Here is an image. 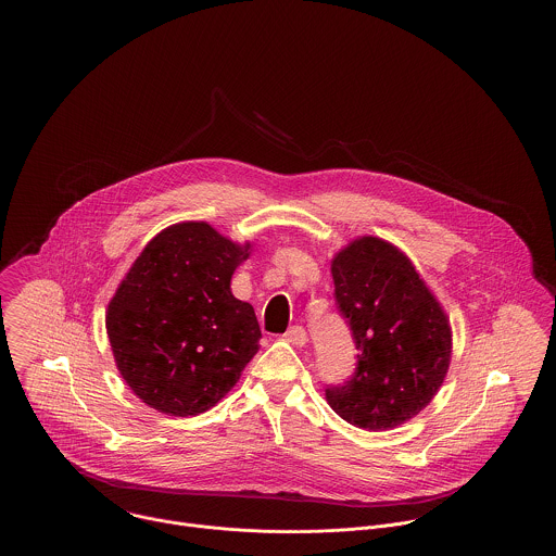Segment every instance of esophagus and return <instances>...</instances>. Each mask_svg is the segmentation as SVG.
<instances>
[{"label": "esophagus", "mask_w": 556, "mask_h": 556, "mask_svg": "<svg viewBox=\"0 0 556 556\" xmlns=\"http://www.w3.org/2000/svg\"><path fill=\"white\" fill-rule=\"evenodd\" d=\"M286 338V342H290L291 345H295V348H302V345H306L308 342V336H306V329L304 327H300V325H293L288 329V333L283 336Z\"/></svg>", "instance_id": "obj_1"}]
</instances>
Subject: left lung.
I'll use <instances>...</instances> for the list:
<instances>
[{
  "label": "left lung",
  "mask_w": 556,
  "mask_h": 556,
  "mask_svg": "<svg viewBox=\"0 0 556 556\" xmlns=\"http://www.w3.org/2000/svg\"><path fill=\"white\" fill-rule=\"evenodd\" d=\"M336 302L358 363L329 406L350 425L386 431L417 417L448 372L452 329L410 258L381 238H356L331 261Z\"/></svg>",
  "instance_id": "obj_1"
}]
</instances>
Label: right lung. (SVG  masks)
<instances>
[{"label":"right lung","mask_w":556,"mask_h":556,"mask_svg":"<svg viewBox=\"0 0 556 556\" xmlns=\"http://www.w3.org/2000/svg\"><path fill=\"white\" fill-rule=\"evenodd\" d=\"M250 243L204 220L162 229L135 258L106 311L114 363L132 394L170 417L227 396L263 338L252 304L231 293Z\"/></svg>","instance_id":"add662e5"}]
</instances>
